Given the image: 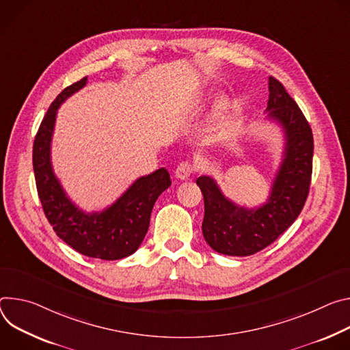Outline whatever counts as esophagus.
<instances>
[{
    "label": "esophagus",
    "instance_id": "34e87169",
    "mask_svg": "<svg viewBox=\"0 0 350 350\" xmlns=\"http://www.w3.org/2000/svg\"><path fill=\"white\" fill-rule=\"evenodd\" d=\"M193 171H195V168H193V165H191L190 163H187V161H183V163H180V164L178 165V168H176V171H175V176L179 178V179H182V180H185V179H187V178L193 174Z\"/></svg>",
    "mask_w": 350,
    "mask_h": 350
}]
</instances>
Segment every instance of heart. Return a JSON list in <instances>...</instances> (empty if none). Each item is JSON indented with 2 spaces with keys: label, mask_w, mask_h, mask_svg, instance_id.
I'll return each mask as SVG.
<instances>
[{
  "label": "heart",
  "mask_w": 350,
  "mask_h": 350,
  "mask_svg": "<svg viewBox=\"0 0 350 350\" xmlns=\"http://www.w3.org/2000/svg\"><path fill=\"white\" fill-rule=\"evenodd\" d=\"M226 108H228V101L225 98L219 100L217 103V107L214 109V115H213V122H214V126L218 125V122H221V120L224 118V113L226 112Z\"/></svg>",
  "instance_id": "b5f03b06"
}]
</instances>
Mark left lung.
I'll return each instance as SVG.
<instances>
[{
    "instance_id": "left-lung-1",
    "label": "left lung",
    "mask_w": 350,
    "mask_h": 350,
    "mask_svg": "<svg viewBox=\"0 0 350 350\" xmlns=\"http://www.w3.org/2000/svg\"><path fill=\"white\" fill-rule=\"evenodd\" d=\"M267 118L284 131V159L268 200L246 208L226 199L210 176L198 178L204 198L203 237L211 249L228 256H250L278 239L299 217L313 171V133L301 109L275 77H268Z\"/></svg>"
}]
</instances>
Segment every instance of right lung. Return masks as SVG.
I'll list each match as a JSON object with an SVG mask.
<instances>
[{
    "label": "right lung",
    "mask_w": 350,
    "mask_h": 350,
    "mask_svg": "<svg viewBox=\"0 0 350 350\" xmlns=\"http://www.w3.org/2000/svg\"><path fill=\"white\" fill-rule=\"evenodd\" d=\"M88 83L83 77L64 89L51 103L33 143V170L38 199L57 237L93 258L120 260L143 242L155 200L171 186L165 168L136 179L124 195L100 213H85L64 191L51 165V140L59 105Z\"/></svg>",
    "instance_id": "obj_1"
}]
</instances>
